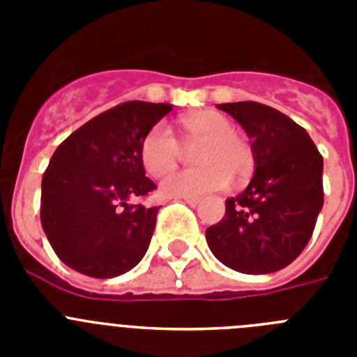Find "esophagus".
<instances>
[{
	"label": "esophagus",
	"mask_w": 357,
	"mask_h": 357,
	"mask_svg": "<svg viewBox=\"0 0 357 357\" xmlns=\"http://www.w3.org/2000/svg\"><path fill=\"white\" fill-rule=\"evenodd\" d=\"M182 200L185 202V204H189V206H198L200 204V197H181Z\"/></svg>",
	"instance_id": "esophagus-1"
}]
</instances>
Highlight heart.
I'll return each mask as SVG.
<instances>
[{"label":"heart","instance_id":"b5f03b06","mask_svg":"<svg viewBox=\"0 0 357 357\" xmlns=\"http://www.w3.org/2000/svg\"><path fill=\"white\" fill-rule=\"evenodd\" d=\"M185 146L195 148L197 168L182 169L160 184L166 197H200L247 178L255 168V153L248 139L236 132L229 116L213 109L195 110L181 119ZM184 157V148L164 123H157L141 143V162L153 176L173 172Z\"/></svg>","mask_w":357,"mask_h":357}]
</instances>
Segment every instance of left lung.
<instances>
[{"instance_id": "obj_1", "label": "left lung", "mask_w": 357, "mask_h": 357, "mask_svg": "<svg viewBox=\"0 0 357 357\" xmlns=\"http://www.w3.org/2000/svg\"><path fill=\"white\" fill-rule=\"evenodd\" d=\"M245 128L255 173L241 195L225 200V216L206 230L211 252L236 272L282 270L302 254L324 206V159L307 132L273 107L222 103Z\"/></svg>"}]
</instances>
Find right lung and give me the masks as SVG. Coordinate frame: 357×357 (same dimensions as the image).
I'll list each match as a JSON object with an SVG mask.
<instances>
[{
  "instance_id": "1",
  "label": "right lung",
  "mask_w": 357,
  "mask_h": 357,
  "mask_svg": "<svg viewBox=\"0 0 357 357\" xmlns=\"http://www.w3.org/2000/svg\"><path fill=\"white\" fill-rule=\"evenodd\" d=\"M172 109L139 100L119 103L55 150L43 175L40 223L69 268L110 279L144 257L159 209L132 204L157 188L144 176L141 143Z\"/></svg>"
}]
</instances>
